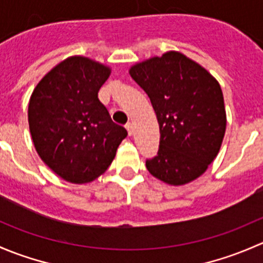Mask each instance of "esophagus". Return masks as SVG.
Returning a JSON list of instances; mask_svg holds the SVG:
<instances>
[{"label": "esophagus", "mask_w": 263, "mask_h": 263, "mask_svg": "<svg viewBox=\"0 0 263 263\" xmlns=\"http://www.w3.org/2000/svg\"><path fill=\"white\" fill-rule=\"evenodd\" d=\"M126 128H127V132H128L129 136H132V134H134V124H132V123H127L126 124Z\"/></svg>", "instance_id": "esophagus-1"}]
</instances>
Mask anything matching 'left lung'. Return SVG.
Listing matches in <instances>:
<instances>
[{
    "label": "left lung",
    "mask_w": 263,
    "mask_h": 263,
    "mask_svg": "<svg viewBox=\"0 0 263 263\" xmlns=\"http://www.w3.org/2000/svg\"><path fill=\"white\" fill-rule=\"evenodd\" d=\"M150 98L160 129L158 155L147 171L171 185L202 176L221 147L227 128L224 97L216 79L176 50L129 68Z\"/></svg>",
    "instance_id": "left-lung-1"
}]
</instances>
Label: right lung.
<instances>
[{"mask_svg": "<svg viewBox=\"0 0 263 263\" xmlns=\"http://www.w3.org/2000/svg\"><path fill=\"white\" fill-rule=\"evenodd\" d=\"M109 75L108 66L72 55L54 66L31 94L28 121L34 146L65 181L81 184L98 178L127 136L98 99Z\"/></svg>", "mask_w": 263, "mask_h": 263, "instance_id": "add662e5", "label": "right lung"}]
</instances>
